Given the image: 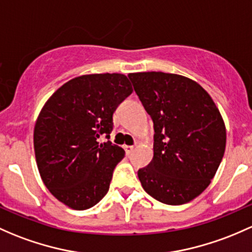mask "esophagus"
I'll use <instances>...</instances> for the list:
<instances>
[{"mask_svg": "<svg viewBox=\"0 0 252 252\" xmlns=\"http://www.w3.org/2000/svg\"><path fill=\"white\" fill-rule=\"evenodd\" d=\"M124 150H126V155H130V153L134 151V146H124Z\"/></svg>", "mask_w": 252, "mask_h": 252, "instance_id": "esophagus-1", "label": "esophagus"}]
</instances>
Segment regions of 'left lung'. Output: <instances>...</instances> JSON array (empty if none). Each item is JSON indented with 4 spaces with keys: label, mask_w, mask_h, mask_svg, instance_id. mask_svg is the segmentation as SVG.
Instances as JSON below:
<instances>
[{
    "label": "left lung",
    "mask_w": 252,
    "mask_h": 252,
    "mask_svg": "<svg viewBox=\"0 0 252 252\" xmlns=\"http://www.w3.org/2000/svg\"><path fill=\"white\" fill-rule=\"evenodd\" d=\"M155 128L153 158L137 176L151 197L189 203L210 185L226 148V126L197 82L164 72L129 73Z\"/></svg>",
    "instance_id": "1"
}]
</instances>
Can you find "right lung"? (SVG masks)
I'll return each mask as SVG.
<instances>
[{
  "label": "right lung",
  "instance_id": "right-lung-1",
  "mask_svg": "<svg viewBox=\"0 0 252 252\" xmlns=\"http://www.w3.org/2000/svg\"><path fill=\"white\" fill-rule=\"evenodd\" d=\"M133 93L122 73L84 75L60 87L39 112L33 147L42 181L75 210L97 204L110 189L124 150L110 141L113 112ZM105 136L108 141L99 142Z\"/></svg>",
  "mask_w": 252,
  "mask_h": 252
}]
</instances>
